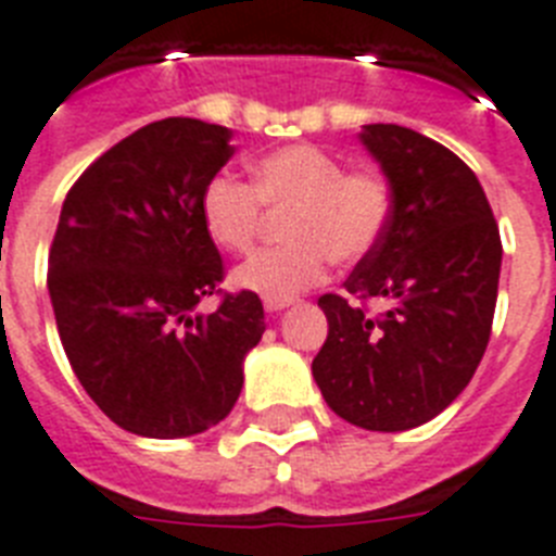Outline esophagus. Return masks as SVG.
I'll list each match as a JSON object with an SVG mask.
<instances>
[{"label":"esophagus","instance_id":"esophagus-1","mask_svg":"<svg viewBox=\"0 0 556 556\" xmlns=\"http://www.w3.org/2000/svg\"><path fill=\"white\" fill-rule=\"evenodd\" d=\"M292 304H295V298H267V301H264V309L281 312V309H287V306H292Z\"/></svg>","mask_w":556,"mask_h":556}]
</instances>
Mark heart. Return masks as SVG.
<instances>
[{
  "instance_id": "obj_1",
  "label": "heart",
  "mask_w": 556,
  "mask_h": 556,
  "mask_svg": "<svg viewBox=\"0 0 556 556\" xmlns=\"http://www.w3.org/2000/svg\"><path fill=\"white\" fill-rule=\"evenodd\" d=\"M264 206L289 210V244L255 252L232 273V287L264 298H292L338 264L364 261L387 232L392 190L375 173H346L338 155L315 144L278 147L252 164V185L215 176L201 192V224L215 247L247 252L261 227Z\"/></svg>"
}]
</instances>
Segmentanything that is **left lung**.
Returning a JSON list of instances; mask_svg holds the SVG:
<instances>
[{"label": "left lung", "mask_w": 556, "mask_h": 556, "mask_svg": "<svg viewBox=\"0 0 556 556\" xmlns=\"http://www.w3.org/2000/svg\"><path fill=\"white\" fill-rule=\"evenodd\" d=\"M357 139L387 176L392 218L343 289L387 296L390 309L371 319L345 295H320L329 334L312 378L346 424L406 432L469 387L492 334L503 244L483 187L452 150L401 124H364Z\"/></svg>", "instance_id": "left-lung-1"}]
</instances>
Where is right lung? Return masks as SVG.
<instances>
[{"label":"right lung","instance_id":"obj_1","mask_svg":"<svg viewBox=\"0 0 556 556\" xmlns=\"http://www.w3.org/2000/svg\"><path fill=\"white\" fill-rule=\"evenodd\" d=\"M232 130L162 118L96 159L71 187L48 292L76 378L116 426L173 440L222 424L264 334L255 292L195 312L224 278L201 192L232 159Z\"/></svg>","mask_w":556,"mask_h":556}]
</instances>
